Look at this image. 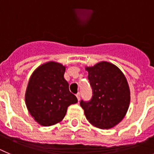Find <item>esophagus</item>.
<instances>
[{"label": "esophagus", "instance_id": "1", "mask_svg": "<svg viewBox=\"0 0 154 154\" xmlns=\"http://www.w3.org/2000/svg\"><path fill=\"white\" fill-rule=\"evenodd\" d=\"M76 97H77L78 101H80V93H77V94H76Z\"/></svg>", "mask_w": 154, "mask_h": 154}]
</instances>
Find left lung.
Instances as JSON below:
<instances>
[{
	"mask_svg": "<svg viewBox=\"0 0 154 154\" xmlns=\"http://www.w3.org/2000/svg\"><path fill=\"white\" fill-rule=\"evenodd\" d=\"M85 69L93 92L91 100H80L86 118L98 128H112L124 119L130 105L127 79L117 66L106 61Z\"/></svg>",
	"mask_w": 154,
	"mask_h": 154,
	"instance_id": "obj_1",
	"label": "left lung"
}]
</instances>
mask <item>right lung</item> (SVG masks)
<instances>
[{"mask_svg": "<svg viewBox=\"0 0 154 154\" xmlns=\"http://www.w3.org/2000/svg\"><path fill=\"white\" fill-rule=\"evenodd\" d=\"M66 67L50 61L37 67L30 76L25 93L27 110L41 126L49 127L61 121L70 104L77 103L64 79Z\"/></svg>", "mask_w": 154, "mask_h": 154, "instance_id": "1", "label": "right lung"}]
</instances>
